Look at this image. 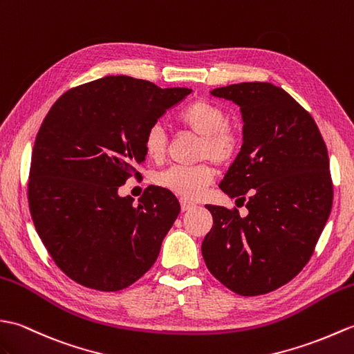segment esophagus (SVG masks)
Instances as JSON below:
<instances>
[{
    "label": "esophagus",
    "instance_id": "obj_1",
    "mask_svg": "<svg viewBox=\"0 0 354 354\" xmlns=\"http://www.w3.org/2000/svg\"><path fill=\"white\" fill-rule=\"evenodd\" d=\"M180 207H182V210L185 212V210H189V209L195 207V204L192 201H187V200L182 198V200H180Z\"/></svg>",
    "mask_w": 354,
    "mask_h": 354
}]
</instances>
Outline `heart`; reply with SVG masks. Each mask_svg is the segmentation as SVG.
Here are the masks:
<instances>
[{
    "label": "heart",
    "mask_w": 354,
    "mask_h": 354,
    "mask_svg": "<svg viewBox=\"0 0 354 354\" xmlns=\"http://www.w3.org/2000/svg\"><path fill=\"white\" fill-rule=\"evenodd\" d=\"M224 109L209 100H195L178 113V124L187 131L200 136L197 157L209 159L218 167H227L241 150V133L234 125L225 122ZM144 151L153 162H162L167 154V133L160 124H153L144 135ZM214 167L201 162L192 167H169L156 176V183L163 189L185 198H197L214 180Z\"/></svg>",
    "instance_id": "1"
}]
</instances>
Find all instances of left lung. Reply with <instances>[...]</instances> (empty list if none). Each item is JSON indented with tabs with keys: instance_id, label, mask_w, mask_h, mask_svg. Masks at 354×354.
Wrapping results in <instances>:
<instances>
[{
	"instance_id": "left-lung-1",
	"label": "left lung",
	"mask_w": 354,
	"mask_h": 354,
	"mask_svg": "<svg viewBox=\"0 0 354 354\" xmlns=\"http://www.w3.org/2000/svg\"><path fill=\"white\" fill-rule=\"evenodd\" d=\"M210 93L241 107L243 144L219 187L247 201L248 215L206 204L214 225L203 259L233 292L262 295L304 268L330 215L327 147L310 113L279 86L248 82Z\"/></svg>"
}]
</instances>
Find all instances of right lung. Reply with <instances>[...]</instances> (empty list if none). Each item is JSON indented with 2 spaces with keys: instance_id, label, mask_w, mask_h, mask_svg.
I'll return each instance as SVG.
<instances>
[{
  "instance_id": "add662e5",
  "label": "right lung",
  "mask_w": 354,
  "mask_h": 354,
  "mask_svg": "<svg viewBox=\"0 0 354 354\" xmlns=\"http://www.w3.org/2000/svg\"><path fill=\"white\" fill-rule=\"evenodd\" d=\"M191 93L109 75L65 92L37 131L28 206L53 261L78 285L113 292L151 268L180 212L176 195L148 186L139 204L118 189L145 160L150 125Z\"/></svg>"
}]
</instances>
